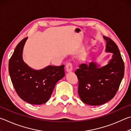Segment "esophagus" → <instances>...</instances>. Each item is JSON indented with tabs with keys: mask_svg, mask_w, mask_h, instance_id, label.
<instances>
[{
	"mask_svg": "<svg viewBox=\"0 0 131 131\" xmlns=\"http://www.w3.org/2000/svg\"><path fill=\"white\" fill-rule=\"evenodd\" d=\"M66 70L67 72H72L73 71V65L71 63H68L66 65Z\"/></svg>",
	"mask_w": 131,
	"mask_h": 131,
	"instance_id": "obj_1",
	"label": "esophagus"
}]
</instances>
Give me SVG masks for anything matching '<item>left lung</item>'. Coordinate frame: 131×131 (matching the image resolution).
I'll list each match as a JSON object with an SVG mask.
<instances>
[{
	"instance_id": "1",
	"label": "left lung",
	"mask_w": 131,
	"mask_h": 131,
	"mask_svg": "<svg viewBox=\"0 0 131 131\" xmlns=\"http://www.w3.org/2000/svg\"><path fill=\"white\" fill-rule=\"evenodd\" d=\"M103 37L105 51L113 54L108 63L102 67L95 62L82 63L75 72L78 94L83 103L89 105H100L112 99L124 74V63L117 46L109 38Z\"/></svg>"
}]
</instances>
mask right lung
Wrapping results in <instances>:
<instances>
[{"label": "right lung", "mask_w": 131, "mask_h": 131, "mask_svg": "<svg viewBox=\"0 0 131 131\" xmlns=\"http://www.w3.org/2000/svg\"><path fill=\"white\" fill-rule=\"evenodd\" d=\"M27 38L19 43L9 59V74L15 91L23 100L41 105L49 100L56 83L65 76V65H49L40 70L30 68L23 59V47Z\"/></svg>", "instance_id": "obj_1"}]
</instances>
